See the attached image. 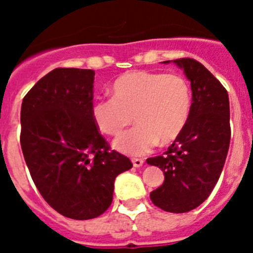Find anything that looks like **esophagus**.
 <instances>
[{"instance_id":"1","label":"esophagus","mask_w":253,"mask_h":253,"mask_svg":"<svg viewBox=\"0 0 253 253\" xmlns=\"http://www.w3.org/2000/svg\"><path fill=\"white\" fill-rule=\"evenodd\" d=\"M131 162H133L134 167H140L144 161H143L142 158H133V160H131Z\"/></svg>"}]
</instances>
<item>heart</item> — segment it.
Wrapping results in <instances>:
<instances>
[{
	"label": "heart",
	"instance_id": "1",
	"mask_svg": "<svg viewBox=\"0 0 253 253\" xmlns=\"http://www.w3.org/2000/svg\"><path fill=\"white\" fill-rule=\"evenodd\" d=\"M111 91L113 97L93 102L92 118L110 137L120 135L134 120L137 126L115 140V148L123 153L142 156L157 143L167 146L184 133L193 96L182 76L134 71L116 78Z\"/></svg>",
	"mask_w": 253,
	"mask_h": 253
}]
</instances>
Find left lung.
<instances>
[{
  "label": "left lung",
  "instance_id": "left-lung-1",
  "mask_svg": "<svg viewBox=\"0 0 253 253\" xmlns=\"http://www.w3.org/2000/svg\"><path fill=\"white\" fill-rule=\"evenodd\" d=\"M173 62L191 82V115L184 133L147 163L165 173L163 184L151 193L152 203L165 211L186 213L209 198L222 173L231 142L229 99L224 86L198 60Z\"/></svg>",
  "mask_w": 253,
  "mask_h": 253
}]
</instances>
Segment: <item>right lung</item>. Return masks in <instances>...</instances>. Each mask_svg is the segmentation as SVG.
<instances>
[{"mask_svg":"<svg viewBox=\"0 0 253 253\" xmlns=\"http://www.w3.org/2000/svg\"><path fill=\"white\" fill-rule=\"evenodd\" d=\"M92 69L55 68L22 100L20 143L35 186L62 215L86 220L113 202L114 181L133 167L92 118Z\"/></svg>","mask_w":253,"mask_h":253,"instance_id":"add662e5","label":"right lung"}]
</instances>
